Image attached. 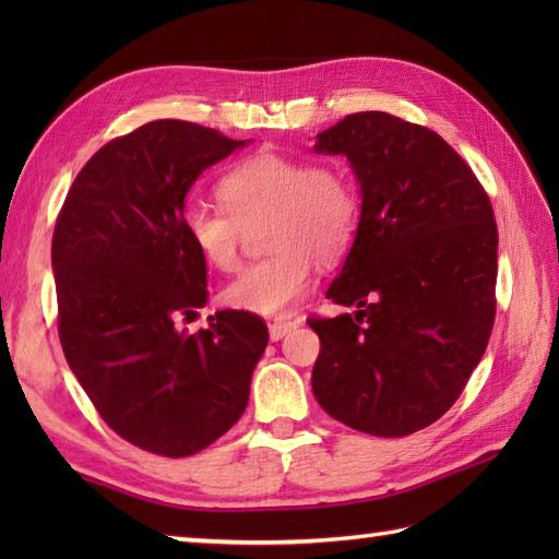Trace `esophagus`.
I'll return each mask as SVG.
<instances>
[{"label":"esophagus","mask_w":559,"mask_h":559,"mask_svg":"<svg viewBox=\"0 0 559 559\" xmlns=\"http://www.w3.org/2000/svg\"><path fill=\"white\" fill-rule=\"evenodd\" d=\"M295 326H298V322H288V319H276V322L269 324V334H271L273 341H281Z\"/></svg>","instance_id":"obj_1"}]
</instances>
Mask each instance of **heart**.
I'll use <instances>...</instances> for the list:
<instances>
[{"instance_id": "obj_1", "label": "heart", "mask_w": 559, "mask_h": 559, "mask_svg": "<svg viewBox=\"0 0 559 559\" xmlns=\"http://www.w3.org/2000/svg\"><path fill=\"white\" fill-rule=\"evenodd\" d=\"M223 209L189 206L185 235L209 266L240 264L245 228L266 216L269 257L240 271L223 290L225 305L254 314H281L302 300L322 264L341 259L360 223V192L336 163L257 153L221 177Z\"/></svg>"}]
</instances>
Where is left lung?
<instances>
[{
    "label": "left lung",
    "instance_id": "left-lung-1",
    "mask_svg": "<svg viewBox=\"0 0 559 559\" xmlns=\"http://www.w3.org/2000/svg\"><path fill=\"white\" fill-rule=\"evenodd\" d=\"M362 189L350 254L326 298L355 314L307 319L319 334L312 391L331 418L406 437L454 406L495 324L490 197L432 129L355 112L319 134Z\"/></svg>",
    "mask_w": 559,
    "mask_h": 559
}]
</instances>
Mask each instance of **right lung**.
<instances>
[{
  "mask_svg": "<svg viewBox=\"0 0 559 559\" xmlns=\"http://www.w3.org/2000/svg\"><path fill=\"white\" fill-rule=\"evenodd\" d=\"M242 144L194 122H148L93 153L55 223L64 358L110 430L158 456H192L240 420L269 343L252 312H216L194 334L177 329L209 295L206 261L185 235V197Z\"/></svg>",
  "mask_w": 559,
  "mask_h": 559,
  "instance_id": "right-lung-1",
  "label": "right lung"
}]
</instances>
